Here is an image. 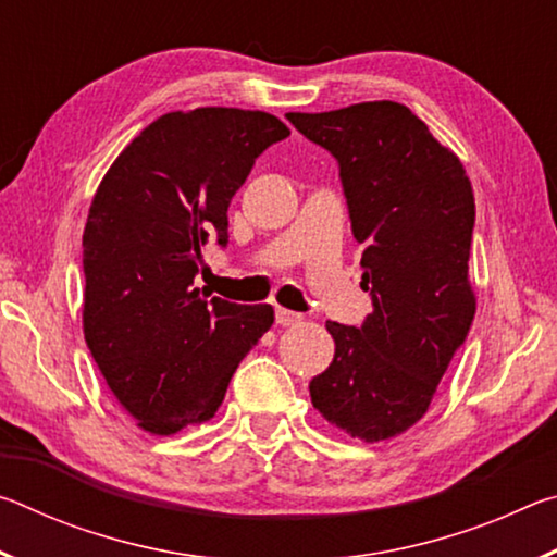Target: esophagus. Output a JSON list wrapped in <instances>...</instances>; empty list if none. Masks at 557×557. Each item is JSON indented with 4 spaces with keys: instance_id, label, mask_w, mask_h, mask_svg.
<instances>
[{
    "instance_id": "34e87169",
    "label": "esophagus",
    "mask_w": 557,
    "mask_h": 557,
    "mask_svg": "<svg viewBox=\"0 0 557 557\" xmlns=\"http://www.w3.org/2000/svg\"><path fill=\"white\" fill-rule=\"evenodd\" d=\"M275 322H277L280 326H295V324L301 322V314L289 312V309H285V307H277V309H275Z\"/></svg>"
}]
</instances>
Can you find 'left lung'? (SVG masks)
I'll return each instance as SVG.
<instances>
[{
  "label": "left lung",
  "mask_w": 557,
  "mask_h": 557,
  "mask_svg": "<svg viewBox=\"0 0 557 557\" xmlns=\"http://www.w3.org/2000/svg\"><path fill=\"white\" fill-rule=\"evenodd\" d=\"M287 120L336 157L363 245L361 287L373 299L358 329L326 322L334 361L309 395L351 437L391 440L428 412L474 322V191L459 157L400 102L287 112Z\"/></svg>",
  "instance_id": "1"
}]
</instances>
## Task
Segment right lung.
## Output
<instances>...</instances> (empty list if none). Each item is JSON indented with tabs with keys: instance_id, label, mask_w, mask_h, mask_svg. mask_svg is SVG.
<instances>
[{
	"instance_id": "add662e5",
	"label": "right lung",
	"mask_w": 557,
	"mask_h": 557,
	"mask_svg": "<svg viewBox=\"0 0 557 557\" xmlns=\"http://www.w3.org/2000/svg\"><path fill=\"white\" fill-rule=\"evenodd\" d=\"M289 135L270 112H166L122 149L83 231V334L137 425L174 435L211 420L235 369L275 322L270 305L206 299L194 277L209 233L256 159Z\"/></svg>"
}]
</instances>
